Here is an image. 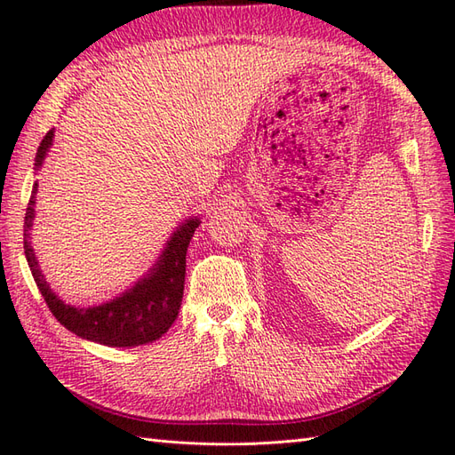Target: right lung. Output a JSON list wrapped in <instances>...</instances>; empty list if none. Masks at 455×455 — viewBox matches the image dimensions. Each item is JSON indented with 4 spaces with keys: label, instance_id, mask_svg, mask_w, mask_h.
<instances>
[{
    "label": "right lung",
    "instance_id": "obj_1",
    "mask_svg": "<svg viewBox=\"0 0 455 455\" xmlns=\"http://www.w3.org/2000/svg\"><path fill=\"white\" fill-rule=\"evenodd\" d=\"M52 129L43 137L39 151L35 156V171L41 169L43 159L49 147L52 145ZM36 187L33 184V192L25 212L23 226V249L27 263L33 273V279L39 286V292L57 318L68 331L76 333L82 339L96 341L109 347H135L143 344H153L179 318V310L184 294V275H187V249L194 231L202 224L198 218L184 220V224L176 228L171 239L166 241L164 251L156 259L153 268L143 279H139L132 289L124 294L116 296L100 306L90 308H76V306L64 304L57 294L46 284L44 275L36 263L35 251L31 247L29 229L35 220V198Z\"/></svg>",
    "mask_w": 455,
    "mask_h": 455
}]
</instances>
